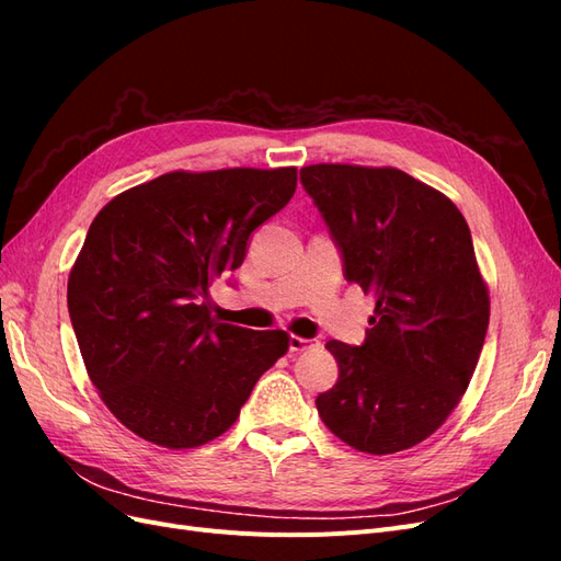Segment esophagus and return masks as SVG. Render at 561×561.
I'll use <instances>...</instances> for the list:
<instances>
[{
    "instance_id": "obj_1",
    "label": "esophagus",
    "mask_w": 561,
    "mask_h": 561,
    "mask_svg": "<svg viewBox=\"0 0 561 561\" xmlns=\"http://www.w3.org/2000/svg\"><path fill=\"white\" fill-rule=\"evenodd\" d=\"M313 346H318L316 339H304V336H297V334L290 336V351H293V353L309 351V348H313Z\"/></svg>"
}]
</instances>
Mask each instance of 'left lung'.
Instances as JSON below:
<instances>
[{
  "label": "left lung",
  "mask_w": 561,
  "mask_h": 561,
  "mask_svg": "<svg viewBox=\"0 0 561 561\" xmlns=\"http://www.w3.org/2000/svg\"><path fill=\"white\" fill-rule=\"evenodd\" d=\"M342 252L344 276L377 297L360 346L325 344L336 383L316 398L353 449L396 454L433 435L466 393L489 328V290L466 219L398 168H301Z\"/></svg>",
  "instance_id": "8db88e82"
}]
</instances>
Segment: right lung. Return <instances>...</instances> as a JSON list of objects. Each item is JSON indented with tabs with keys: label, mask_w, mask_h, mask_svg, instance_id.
<instances>
[{
	"label": "right lung",
	"mask_w": 561,
	"mask_h": 561,
	"mask_svg": "<svg viewBox=\"0 0 561 561\" xmlns=\"http://www.w3.org/2000/svg\"><path fill=\"white\" fill-rule=\"evenodd\" d=\"M295 190L297 168L175 171L95 215L67 280V309L100 398L147 443L192 449L229 431L290 346L283 330L217 322L208 297Z\"/></svg>",
	"instance_id": "add662e5"
}]
</instances>
